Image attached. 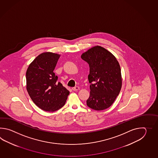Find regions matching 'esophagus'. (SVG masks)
I'll list each match as a JSON object with an SVG mask.
<instances>
[{
  "mask_svg": "<svg viewBox=\"0 0 158 158\" xmlns=\"http://www.w3.org/2000/svg\"><path fill=\"white\" fill-rule=\"evenodd\" d=\"M72 90L73 91H77L78 90H80V87H78V86H76V87H73Z\"/></svg>",
  "mask_w": 158,
  "mask_h": 158,
  "instance_id": "34e87169",
  "label": "esophagus"
}]
</instances>
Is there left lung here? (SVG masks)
I'll list each match as a JSON object with an SVG mask.
<instances>
[{
  "instance_id": "1",
  "label": "left lung",
  "mask_w": 158,
  "mask_h": 158,
  "mask_svg": "<svg viewBox=\"0 0 158 158\" xmlns=\"http://www.w3.org/2000/svg\"><path fill=\"white\" fill-rule=\"evenodd\" d=\"M89 64L88 76L90 97L86 101L89 107L101 111L110 107L118 95L122 86L120 64L114 55L104 47L95 46L81 55Z\"/></svg>"
}]
</instances>
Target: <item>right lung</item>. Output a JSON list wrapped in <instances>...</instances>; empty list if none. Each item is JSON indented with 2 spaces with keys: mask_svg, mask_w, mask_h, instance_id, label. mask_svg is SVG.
Here are the masks:
<instances>
[{
  "mask_svg": "<svg viewBox=\"0 0 158 158\" xmlns=\"http://www.w3.org/2000/svg\"><path fill=\"white\" fill-rule=\"evenodd\" d=\"M60 55L43 52L29 65L26 73L27 90L34 103L41 110L54 112L63 107L69 91L57 82L54 70Z\"/></svg>",
  "mask_w": 158,
  "mask_h": 158,
  "instance_id": "right-lung-1",
  "label": "right lung"
}]
</instances>
